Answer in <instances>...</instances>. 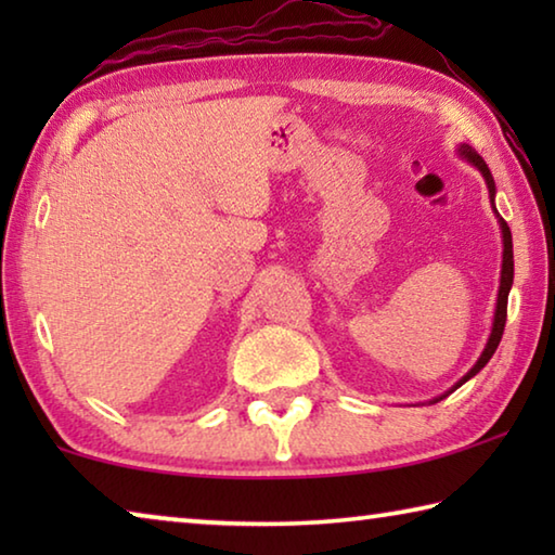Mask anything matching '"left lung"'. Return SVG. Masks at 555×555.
I'll list each match as a JSON object with an SVG mask.
<instances>
[{
  "label": "left lung",
  "mask_w": 555,
  "mask_h": 555,
  "mask_svg": "<svg viewBox=\"0 0 555 555\" xmlns=\"http://www.w3.org/2000/svg\"><path fill=\"white\" fill-rule=\"evenodd\" d=\"M460 154H463L469 164H475L477 168H480L482 176H485V181H487V188H490L492 201H494V181H492L490 168H487V164L482 162V156L477 154L475 149H469V146L460 149ZM500 224H502V237H504V255H502V281H500V294H496V313H494V325H492L490 343H487L485 352H482L480 360H477L475 367L469 370V372L465 374V377L460 379L450 391H455L457 387H463V384H465L469 377H475V374L480 372L487 362H490V357L494 354L496 345H500L502 335H504V325H506V300H509V288H512V281H514V251H512V232H509V224H506L502 218H500Z\"/></svg>",
  "instance_id": "1"
}]
</instances>
